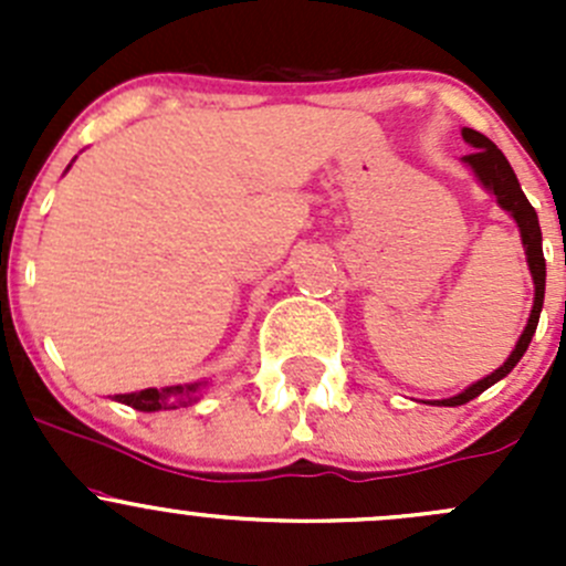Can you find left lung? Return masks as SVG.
<instances>
[{
    "instance_id": "1",
    "label": "left lung",
    "mask_w": 566,
    "mask_h": 566,
    "mask_svg": "<svg viewBox=\"0 0 566 566\" xmlns=\"http://www.w3.org/2000/svg\"><path fill=\"white\" fill-rule=\"evenodd\" d=\"M462 139L473 147L468 156H462V161L473 169V175L479 177V182H482V186L493 193L495 202H499L501 208H504L506 213L517 221V227H521L523 249H526V256H528V271H531V276H534V306H531L528 323H526V328H523V334H521V339H517L512 356L506 358V361L501 364L495 373H490L488 378H482V380H476L473 386H468V389L458 394V397H449V399H441V402H438V405H447V408H458V405L471 402L473 397H479L484 389H490L493 384H499L501 378H506V375L515 369V364L521 361L523 353L528 350L531 336H534L536 323H539L542 301H545V254H542V230H539V219H536V210L531 208V202L526 199V193H523L515 172H512L506 156L493 145V142L488 139V136L479 134V130H473V128H462Z\"/></svg>"
}]
</instances>
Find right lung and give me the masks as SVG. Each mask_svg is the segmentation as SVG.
Listing matches in <instances>:
<instances>
[{
	"label": "right lung",
	"mask_w": 566,
	"mask_h": 566,
	"mask_svg": "<svg viewBox=\"0 0 566 566\" xmlns=\"http://www.w3.org/2000/svg\"><path fill=\"white\" fill-rule=\"evenodd\" d=\"M202 386L205 384L164 386V389L114 394V399L123 405H130V408H136V410H145V413H153V410H175V408H186V405L197 402Z\"/></svg>",
	"instance_id": "1"
}]
</instances>
